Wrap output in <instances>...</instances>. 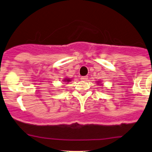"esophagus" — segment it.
Masks as SVG:
<instances>
[{"label":"esophagus","instance_id":"1","mask_svg":"<svg viewBox=\"0 0 152 152\" xmlns=\"http://www.w3.org/2000/svg\"><path fill=\"white\" fill-rule=\"evenodd\" d=\"M81 79L82 81H86L87 79H88V76H81Z\"/></svg>","mask_w":152,"mask_h":152}]
</instances>
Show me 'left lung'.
I'll use <instances>...</instances> for the list:
<instances>
[{
	"instance_id": "1",
	"label": "left lung",
	"mask_w": 152,
	"mask_h": 152,
	"mask_svg": "<svg viewBox=\"0 0 152 152\" xmlns=\"http://www.w3.org/2000/svg\"><path fill=\"white\" fill-rule=\"evenodd\" d=\"M97 84H98V85H103V83H101V81H98V82H97Z\"/></svg>"
}]
</instances>
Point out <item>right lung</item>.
<instances>
[{"mask_svg": "<svg viewBox=\"0 0 152 152\" xmlns=\"http://www.w3.org/2000/svg\"><path fill=\"white\" fill-rule=\"evenodd\" d=\"M71 79H72V78H64V81L65 82V83H69V82H70L71 81Z\"/></svg>", "mask_w": 152, "mask_h": 152, "instance_id": "1", "label": "right lung"}]
</instances>
